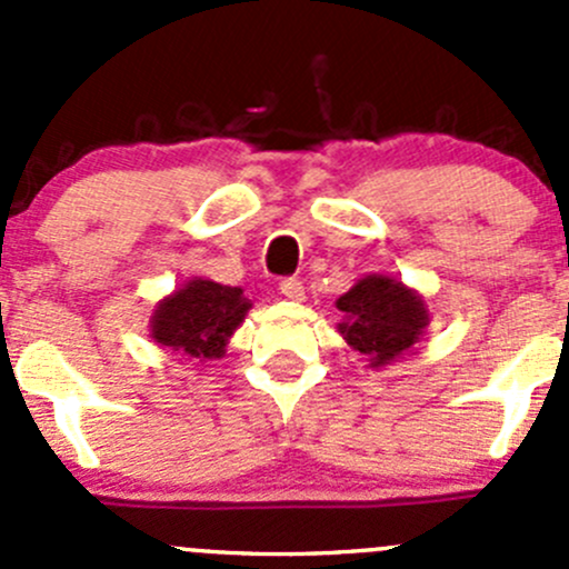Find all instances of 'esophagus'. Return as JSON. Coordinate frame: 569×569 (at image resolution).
<instances>
[{
    "instance_id": "34e87169",
    "label": "esophagus",
    "mask_w": 569,
    "mask_h": 569,
    "mask_svg": "<svg viewBox=\"0 0 569 569\" xmlns=\"http://www.w3.org/2000/svg\"><path fill=\"white\" fill-rule=\"evenodd\" d=\"M280 295H283L286 300H302V297H306V286L297 278H283L280 280Z\"/></svg>"
}]
</instances>
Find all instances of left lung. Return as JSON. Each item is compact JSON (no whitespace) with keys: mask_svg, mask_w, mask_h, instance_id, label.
<instances>
[{"mask_svg":"<svg viewBox=\"0 0 569 569\" xmlns=\"http://www.w3.org/2000/svg\"><path fill=\"white\" fill-rule=\"evenodd\" d=\"M336 308L343 313L338 325L341 336L349 347L369 355L371 366H386L405 355L429 325L421 297L386 274L358 280L347 295L338 297Z\"/></svg>","mask_w":569,"mask_h":569,"instance_id":"obj_1","label":"left lung"}]
</instances>
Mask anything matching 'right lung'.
Listing matches in <instances>:
<instances>
[{"mask_svg":"<svg viewBox=\"0 0 569 569\" xmlns=\"http://www.w3.org/2000/svg\"><path fill=\"white\" fill-rule=\"evenodd\" d=\"M248 308L250 302L242 297V289L214 280H192L159 302L151 336L162 347L189 358H220Z\"/></svg>","mask_w":569,"mask_h":569,"instance_id":"add662e5","label":"right lung"}]
</instances>
